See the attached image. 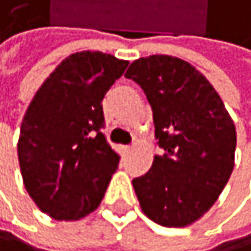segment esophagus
I'll use <instances>...</instances> for the list:
<instances>
[{"label":"esophagus","instance_id":"1","mask_svg":"<svg viewBox=\"0 0 251 251\" xmlns=\"http://www.w3.org/2000/svg\"><path fill=\"white\" fill-rule=\"evenodd\" d=\"M129 151H131V147H122V154H123V156L129 154Z\"/></svg>","mask_w":251,"mask_h":251}]
</instances>
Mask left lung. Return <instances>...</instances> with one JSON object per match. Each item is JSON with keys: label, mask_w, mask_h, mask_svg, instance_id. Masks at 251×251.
Masks as SVG:
<instances>
[{"label": "left lung", "mask_w": 251, "mask_h": 251, "mask_svg": "<svg viewBox=\"0 0 251 251\" xmlns=\"http://www.w3.org/2000/svg\"><path fill=\"white\" fill-rule=\"evenodd\" d=\"M125 77L147 95L165 151L132 180L142 211L163 227H187L213 207L231 176L234 123L211 83L180 58H139Z\"/></svg>", "instance_id": "8db88e82"}]
</instances>
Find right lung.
<instances>
[{"label": "right lung", "instance_id": "add662e5", "mask_svg": "<svg viewBox=\"0 0 251 251\" xmlns=\"http://www.w3.org/2000/svg\"><path fill=\"white\" fill-rule=\"evenodd\" d=\"M128 61L77 52L44 80L24 114L18 160L24 187L57 221H78L99 207L120 156L108 143L101 101Z\"/></svg>", "mask_w": 251, "mask_h": 251}]
</instances>
